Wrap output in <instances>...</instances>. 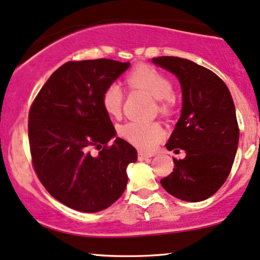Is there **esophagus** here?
Returning <instances> with one entry per match:
<instances>
[{"mask_svg":"<svg viewBox=\"0 0 260 260\" xmlns=\"http://www.w3.org/2000/svg\"><path fill=\"white\" fill-rule=\"evenodd\" d=\"M153 155H154L153 153H145V152H139V154H137L140 160H145L147 158H150V156H153Z\"/></svg>","mask_w":260,"mask_h":260,"instance_id":"1","label":"esophagus"}]
</instances>
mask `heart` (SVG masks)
I'll use <instances>...</instances> for the list:
<instances>
[{
  "label": "heart",
  "mask_w": 260,
  "mask_h": 260,
  "mask_svg": "<svg viewBox=\"0 0 260 260\" xmlns=\"http://www.w3.org/2000/svg\"><path fill=\"white\" fill-rule=\"evenodd\" d=\"M125 83L133 90H145L156 99L160 114L169 115L174 108V85L168 76L149 65H140L125 76ZM124 92L118 84L106 86L101 95V105L112 118H119L123 110ZM119 135L142 150H152L161 140L164 131L158 121L131 120L120 125Z\"/></svg>",
  "instance_id": "obj_1"
}]
</instances>
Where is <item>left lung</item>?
I'll return each instance as SVG.
<instances>
[{
    "label": "left lung",
    "mask_w": 260,
    "mask_h": 260,
    "mask_svg": "<svg viewBox=\"0 0 260 260\" xmlns=\"http://www.w3.org/2000/svg\"><path fill=\"white\" fill-rule=\"evenodd\" d=\"M153 62L177 76L182 86L181 118L166 143L184 150L174 158V172L160 181L175 198L198 203L212 197L232 171L240 129L228 86L216 73L188 59L153 57Z\"/></svg>",
    "instance_id": "left-lung-1"
}]
</instances>
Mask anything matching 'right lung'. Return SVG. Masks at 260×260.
<instances>
[{
  "label": "right lung",
  "instance_id": "add662e5",
  "mask_svg": "<svg viewBox=\"0 0 260 260\" xmlns=\"http://www.w3.org/2000/svg\"><path fill=\"white\" fill-rule=\"evenodd\" d=\"M129 62L111 59L69 61L42 86L28 112L32 166L47 191L81 212H99L124 193L126 166L137 152L114 140L101 95Z\"/></svg>",
  "mask_w": 260,
  "mask_h": 260
}]
</instances>
